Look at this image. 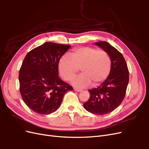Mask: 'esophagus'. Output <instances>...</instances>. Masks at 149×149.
<instances>
[{"label":"esophagus","mask_w":149,"mask_h":149,"mask_svg":"<svg viewBox=\"0 0 149 149\" xmlns=\"http://www.w3.org/2000/svg\"><path fill=\"white\" fill-rule=\"evenodd\" d=\"M74 90L76 92H81L82 91V89H78V88H74Z\"/></svg>","instance_id":"obj_1"}]
</instances>
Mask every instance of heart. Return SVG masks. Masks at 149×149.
Masks as SVG:
<instances>
[{"label": "heart", "mask_w": 149, "mask_h": 149, "mask_svg": "<svg viewBox=\"0 0 149 149\" xmlns=\"http://www.w3.org/2000/svg\"><path fill=\"white\" fill-rule=\"evenodd\" d=\"M62 56L59 60L58 69L61 77L67 81L73 79L80 68L82 74L75 78L72 83L78 88H86L93 83L97 86L109 75L111 60L108 54L103 50L91 47H81L70 53Z\"/></svg>", "instance_id": "b5f03b06"}]
</instances>
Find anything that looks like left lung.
Listing matches in <instances>:
<instances>
[{
    "mask_svg": "<svg viewBox=\"0 0 149 149\" xmlns=\"http://www.w3.org/2000/svg\"><path fill=\"white\" fill-rule=\"evenodd\" d=\"M110 56L111 70L100 86L89 90V100L83 104L91 113L104 115L113 111L123 101L129 83V70L123 55L106 42H96Z\"/></svg>",
    "mask_w": 149,
    "mask_h": 149,
    "instance_id": "obj_1",
    "label": "left lung"
}]
</instances>
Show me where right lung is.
Wrapping results in <instances>:
<instances>
[{
	"mask_svg": "<svg viewBox=\"0 0 149 149\" xmlns=\"http://www.w3.org/2000/svg\"><path fill=\"white\" fill-rule=\"evenodd\" d=\"M70 45L45 42L27 53L19 71L22 99L36 113L48 115L60 106L63 97L73 88L58 76V63Z\"/></svg>",
	"mask_w": 149,
	"mask_h": 149,
	"instance_id": "right-lung-1",
	"label": "right lung"
}]
</instances>
